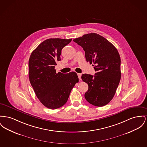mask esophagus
<instances>
[{
    "label": "esophagus",
    "mask_w": 147,
    "mask_h": 147,
    "mask_svg": "<svg viewBox=\"0 0 147 147\" xmlns=\"http://www.w3.org/2000/svg\"><path fill=\"white\" fill-rule=\"evenodd\" d=\"M78 78L80 80H81V76H82V74L80 73H78Z\"/></svg>",
    "instance_id": "esophagus-1"
}]
</instances>
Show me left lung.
I'll return each instance as SVG.
<instances>
[{"label": "left lung", "mask_w": 147, "mask_h": 147, "mask_svg": "<svg viewBox=\"0 0 147 147\" xmlns=\"http://www.w3.org/2000/svg\"><path fill=\"white\" fill-rule=\"evenodd\" d=\"M73 41L83 48L86 61L93 64L96 71L94 76H82L88 85L85 98L93 105L104 106L112 99L121 80L119 54L112 44L96 33L84 35Z\"/></svg>", "instance_id": "left-lung-1"}]
</instances>
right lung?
<instances>
[{
	"label": "right lung",
	"mask_w": 147,
	"mask_h": 147,
	"mask_svg": "<svg viewBox=\"0 0 147 147\" xmlns=\"http://www.w3.org/2000/svg\"><path fill=\"white\" fill-rule=\"evenodd\" d=\"M71 39L51 38L40 44L29 60L30 83L40 102L45 107L55 109L67 103L71 89L79 82L74 71L56 73L55 66L61 61L62 49Z\"/></svg>",
	"instance_id": "1"
}]
</instances>
